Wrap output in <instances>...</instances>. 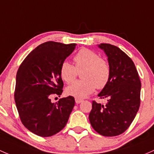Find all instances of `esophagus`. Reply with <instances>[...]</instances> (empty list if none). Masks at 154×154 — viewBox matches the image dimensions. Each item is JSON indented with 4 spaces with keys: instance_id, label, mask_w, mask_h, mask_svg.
Instances as JSON below:
<instances>
[{
    "instance_id": "esophagus-1",
    "label": "esophagus",
    "mask_w": 154,
    "mask_h": 154,
    "mask_svg": "<svg viewBox=\"0 0 154 154\" xmlns=\"http://www.w3.org/2000/svg\"><path fill=\"white\" fill-rule=\"evenodd\" d=\"M82 101H83V100H82V99H75V103H76V104H80L81 102H82Z\"/></svg>"
}]
</instances>
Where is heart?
Returning <instances> with one entry per match:
<instances>
[{
	"mask_svg": "<svg viewBox=\"0 0 154 154\" xmlns=\"http://www.w3.org/2000/svg\"><path fill=\"white\" fill-rule=\"evenodd\" d=\"M75 66L64 61L61 64V76L67 84L73 82L81 72L82 80L74 82L66 89V94L77 99H83L93 93L95 89H102L108 83L110 77L109 63L95 52L84 48L79 50L74 57Z\"/></svg>",
	"mask_w": 154,
	"mask_h": 154,
	"instance_id": "heart-1",
	"label": "heart"
}]
</instances>
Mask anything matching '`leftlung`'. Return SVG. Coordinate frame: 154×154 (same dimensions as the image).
Returning <instances> with one entry per match:
<instances>
[{"instance_id": "8db88e82", "label": "left lung", "mask_w": 154, "mask_h": 154, "mask_svg": "<svg viewBox=\"0 0 154 154\" xmlns=\"http://www.w3.org/2000/svg\"><path fill=\"white\" fill-rule=\"evenodd\" d=\"M98 47L106 54L110 66V80L98 94L107 103L104 105L93 101L89 119L101 135L118 136L129 128L139 110L140 79L134 63L119 47L109 44Z\"/></svg>"}]
</instances>
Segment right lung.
I'll use <instances>...</instances> for the list:
<instances>
[{"label": "right lung", "instance_id": "1", "mask_svg": "<svg viewBox=\"0 0 154 154\" xmlns=\"http://www.w3.org/2000/svg\"><path fill=\"white\" fill-rule=\"evenodd\" d=\"M76 44L47 42L38 46L23 60L16 75L15 101L23 125L42 137L56 134L65 127L75 105L69 96L53 103V95L63 92L60 69Z\"/></svg>", "mask_w": 154, "mask_h": 154}]
</instances>
